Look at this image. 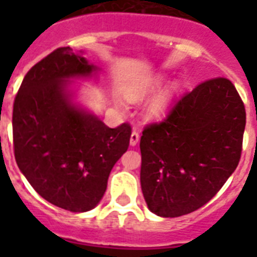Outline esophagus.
I'll use <instances>...</instances> for the list:
<instances>
[{
    "label": "esophagus",
    "instance_id": "34e87169",
    "mask_svg": "<svg viewBox=\"0 0 257 257\" xmlns=\"http://www.w3.org/2000/svg\"><path fill=\"white\" fill-rule=\"evenodd\" d=\"M139 140H140V135H139V132L135 129V131L132 132V135H131V140H129V143H131L132 147H135V145H137Z\"/></svg>",
    "mask_w": 257,
    "mask_h": 257
}]
</instances>
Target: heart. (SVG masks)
Returning a JSON list of instances; mask_svg holds the SVG:
<instances>
[{"label": "heart", "instance_id": "heart-1", "mask_svg": "<svg viewBox=\"0 0 257 257\" xmlns=\"http://www.w3.org/2000/svg\"><path fill=\"white\" fill-rule=\"evenodd\" d=\"M164 82L163 77L159 78H152V80H145L143 82H139L136 85L131 86L125 90V96L129 101L132 102H139V101H143L144 98H147L148 96H151L152 93H155L157 89L160 88L161 84ZM169 98H171V93L164 92L161 93L160 96H157L155 100L149 104L148 106V114L151 117H157L160 116L161 113L164 112L167 105L169 102Z\"/></svg>", "mask_w": 257, "mask_h": 257}]
</instances>
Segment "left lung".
<instances>
[{
	"mask_svg": "<svg viewBox=\"0 0 257 257\" xmlns=\"http://www.w3.org/2000/svg\"><path fill=\"white\" fill-rule=\"evenodd\" d=\"M244 128L243 101L223 77L201 82L145 126L140 183L149 211L179 217L207 204L239 164Z\"/></svg>",
	"mask_w": 257,
	"mask_h": 257,
	"instance_id": "obj_1",
	"label": "left lung"
}]
</instances>
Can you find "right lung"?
I'll return each instance as SVG.
<instances>
[{"label":"right lung","mask_w":257,"mask_h":257,"mask_svg":"<svg viewBox=\"0 0 257 257\" xmlns=\"http://www.w3.org/2000/svg\"><path fill=\"white\" fill-rule=\"evenodd\" d=\"M98 70L69 46L58 48L26 73L13 105L18 168L38 195L70 212L100 203L132 135L129 124L109 128L74 101L70 82Z\"/></svg>","instance_id":"add662e5"}]
</instances>
